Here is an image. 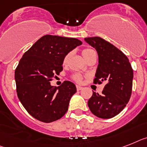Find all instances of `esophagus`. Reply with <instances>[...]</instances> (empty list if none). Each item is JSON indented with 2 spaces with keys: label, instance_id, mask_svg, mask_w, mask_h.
Instances as JSON below:
<instances>
[{
  "label": "esophagus",
  "instance_id": "34e87169",
  "mask_svg": "<svg viewBox=\"0 0 147 147\" xmlns=\"http://www.w3.org/2000/svg\"><path fill=\"white\" fill-rule=\"evenodd\" d=\"M76 89H77V90H78V91L82 90V87L80 86H78V85H76Z\"/></svg>",
  "mask_w": 147,
  "mask_h": 147
}]
</instances>
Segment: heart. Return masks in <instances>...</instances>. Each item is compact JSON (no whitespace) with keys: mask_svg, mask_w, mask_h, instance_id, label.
Wrapping results in <instances>:
<instances>
[{"mask_svg":"<svg viewBox=\"0 0 147 147\" xmlns=\"http://www.w3.org/2000/svg\"><path fill=\"white\" fill-rule=\"evenodd\" d=\"M93 52H94V51L91 49H84L82 51V56H83V58H84L85 59H86ZM69 56H70V55L67 54L66 55L65 58H64V60H63V64H64V65H66L67 63V61H68L69 59ZM74 79L76 81H77V82H80L81 80H82V76L80 74H76L74 76Z\"/></svg>","mask_w":147,"mask_h":147,"instance_id":"heart-1","label":"heart"}]
</instances>
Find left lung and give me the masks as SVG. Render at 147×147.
<instances>
[{
  "mask_svg": "<svg viewBox=\"0 0 147 147\" xmlns=\"http://www.w3.org/2000/svg\"><path fill=\"white\" fill-rule=\"evenodd\" d=\"M84 40L98 55L94 82H106L102 94L93 92L88 106L99 118H113L125 107L131 98L134 76L131 65L122 51L104 39L94 37Z\"/></svg>",
  "mask_w": 147,
  "mask_h": 147,
  "instance_id": "left-lung-1",
  "label": "left lung"
}]
</instances>
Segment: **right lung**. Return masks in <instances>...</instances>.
<instances>
[{
	"mask_svg": "<svg viewBox=\"0 0 147 147\" xmlns=\"http://www.w3.org/2000/svg\"><path fill=\"white\" fill-rule=\"evenodd\" d=\"M82 43L76 38L45 35L23 55L15 71L17 95L36 119L48 123L67 113L76 86L65 81L55 87L50 81L63 70L65 55Z\"/></svg>",
	"mask_w": 147,
	"mask_h": 147,
	"instance_id": "add662e5",
	"label": "right lung"
}]
</instances>
